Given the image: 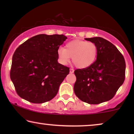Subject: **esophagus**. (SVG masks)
Segmentation results:
<instances>
[{
    "label": "esophagus",
    "mask_w": 134,
    "mask_h": 134,
    "mask_svg": "<svg viewBox=\"0 0 134 134\" xmlns=\"http://www.w3.org/2000/svg\"><path fill=\"white\" fill-rule=\"evenodd\" d=\"M74 69H73L72 68H71L70 69H69V72L71 73V74H72V73L74 72Z\"/></svg>",
    "instance_id": "1"
}]
</instances>
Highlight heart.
Here are the masks:
<instances>
[{
    "label": "heart",
    "mask_w": 134,
    "mask_h": 134,
    "mask_svg": "<svg viewBox=\"0 0 134 134\" xmlns=\"http://www.w3.org/2000/svg\"><path fill=\"white\" fill-rule=\"evenodd\" d=\"M98 51V47L93 42L73 40L66 44L64 49H58V60L62 65H66L72 57L73 63L78 68H87L96 61Z\"/></svg>",
    "instance_id": "obj_1"
}]
</instances>
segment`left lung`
Wrapping results in <instances>:
<instances>
[{
  "instance_id": "1",
  "label": "left lung",
  "mask_w": 134,
  "mask_h": 134,
  "mask_svg": "<svg viewBox=\"0 0 134 134\" xmlns=\"http://www.w3.org/2000/svg\"><path fill=\"white\" fill-rule=\"evenodd\" d=\"M98 47L96 60L91 66L74 71V91L77 98L90 104L112 99L125 79L126 63L116 46L101 37L85 38Z\"/></svg>"
}]
</instances>
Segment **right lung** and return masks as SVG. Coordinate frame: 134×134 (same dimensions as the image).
Segmentation results:
<instances>
[{"mask_svg": "<svg viewBox=\"0 0 134 134\" xmlns=\"http://www.w3.org/2000/svg\"><path fill=\"white\" fill-rule=\"evenodd\" d=\"M66 39L64 35L40 34L16 49L10 78L21 98L41 104L56 96L60 84L69 72V68L57 61V51Z\"/></svg>", "mask_w": 134, "mask_h": 134, "instance_id": "right-lung-1", "label": "right lung"}]
</instances>
